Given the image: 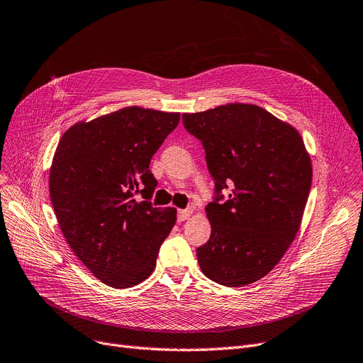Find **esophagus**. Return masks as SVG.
Returning <instances> with one entry per match:
<instances>
[{"instance_id":"34e87169","label":"esophagus","mask_w":363,"mask_h":363,"mask_svg":"<svg viewBox=\"0 0 363 363\" xmlns=\"http://www.w3.org/2000/svg\"><path fill=\"white\" fill-rule=\"evenodd\" d=\"M194 214V210L192 208H184V210H179L177 213V220L179 222H184L189 219V217Z\"/></svg>"}]
</instances>
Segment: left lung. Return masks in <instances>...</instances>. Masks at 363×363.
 <instances>
[{
  "instance_id": "8db88e82",
  "label": "left lung",
  "mask_w": 363,
  "mask_h": 363,
  "mask_svg": "<svg viewBox=\"0 0 363 363\" xmlns=\"http://www.w3.org/2000/svg\"><path fill=\"white\" fill-rule=\"evenodd\" d=\"M201 140L217 195L206 207L210 240L196 249L210 280L241 287L280 262L301 228L313 180L311 157L298 129L255 104L229 103L184 113Z\"/></svg>"
}]
</instances>
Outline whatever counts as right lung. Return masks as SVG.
Masks as SVG:
<instances>
[{"label":"right lung","instance_id":"right-lung-1","mask_svg":"<svg viewBox=\"0 0 363 363\" xmlns=\"http://www.w3.org/2000/svg\"><path fill=\"white\" fill-rule=\"evenodd\" d=\"M179 122L180 113L131 106L74 123L57 144L49 174L57 223L80 262L107 286L146 280L176 225V208L147 199L157 184L150 159Z\"/></svg>","mask_w":363,"mask_h":363}]
</instances>
